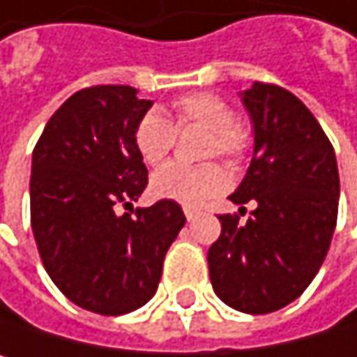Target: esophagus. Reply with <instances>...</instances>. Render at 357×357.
Masks as SVG:
<instances>
[{
	"instance_id": "esophagus-1",
	"label": "esophagus",
	"mask_w": 357,
	"mask_h": 357,
	"mask_svg": "<svg viewBox=\"0 0 357 357\" xmlns=\"http://www.w3.org/2000/svg\"><path fill=\"white\" fill-rule=\"evenodd\" d=\"M184 215H186V220L188 222H192L197 215H199V209H190V207H184Z\"/></svg>"
}]
</instances>
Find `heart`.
<instances>
[{
  "label": "heart",
  "mask_w": 357,
  "mask_h": 357,
  "mask_svg": "<svg viewBox=\"0 0 357 357\" xmlns=\"http://www.w3.org/2000/svg\"><path fill=\"white\" fill-rule=\"evenodd\" d=\"M177 125H199L209 129V142L205 154H218L228 160H238L247 146L249 133L247 129L234 121V112L230 104L209 91H199L184 96L175 102ZM175 142L173 123L158 110H148L133 129V146L137 154L148 162H160ZM228 186L226 171L215 162L205 165H182L169 162L156 169L150 177V192L156 199L175 201L182 205H201L215 195H220Z\"/></svg>",
  "instance_id": "heart-1"
}]
</instances>
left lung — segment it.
<instances>
[{
    "mask_svg": "<svg viewBox=\"0 0 357 357\" xmlns=\"http://www.w3.org/2000/svg\"><path fill=\"white\" fill-rule=\"evenodd\" d=\"M253 123V158L234 205L255 203L245 226L220 215L207 253L215 295L245 314L295 301L318 274L337 226L339 169L316 116L291 91L253 83L238 93Z\"/></svg>",
    "mask_w": 357,
    "mask_h": 357,
    "instance_id": "1",
    "label": "left lung"
}]
</instances>
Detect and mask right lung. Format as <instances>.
<instances>
[{
  "mask_svg": "<svg viewBox=\"0 0 357 357\" xmlns=\"http://www.w3.org/2000/svg\"><path fill=\"white\" fill-rule=\"evenodd\" d=\"M129 85L73 93L47 121L31 165V226L45 272L79 307L129 314L152 299L162 259L186 224L175 201L133 205L148 169L133 129L150 110Z\"/></svg>",
  "mask_w": 357,
  "mask_h": 357,
  "instance_id": "1",
  "label": "right lung"
}]
</instances>
